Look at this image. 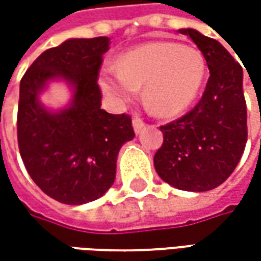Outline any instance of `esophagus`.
Wrapping results in <instances>:
<instances>
[{"label":"esophagus","mask_w":261,"mask_h":261,"mask_svg":"<svg viewBox=\"0 0 261 261\" xmlns=\"http://www.w3.org/2000/svg\"><path fill=\"white\" fill-rule=\"evenodd\" d=\"M132 125H134V130H135V134H139L142 129H144V120L139 117V116H134V120H132Z\"/></svg>","instance_id":"1"}]
</instances>
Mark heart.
Returning a JSON list of instances; mask_svg holds the SVG:
<instances>
[{
  "label": "heart",
  "mask_w": 261,
  "mask_h": 261,
  "mask_svg": "<svg viewBox=\"0 0 261 261\" xmlns=\"http://www.w3.org/2000/svg\"><path fill=\"white\" fill-rule=\"evenodd\" d=\"M205 75V56L197 47L151 42L120 56L117 69H101L98 86L103 94L120 106L135 100L144 87L146 106L156 115L171 117L195 101Z\"/></svg>",
  "instance_id": "b5f03b06"
}]
</instances>
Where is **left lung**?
<instances>
[{
    "label": "left lung",
    "mask_w": 261,
    "mask_h": 261,
    "mask_svg": "<svg viewBox=\"0 0 261 261\" xmlns=\"http://www.w3.org/2000/svg\"><path fill=\"white\" fill-rule=\"evenodd\" d=\"M205 56L209 80L193 110L166 126L154 156L158 175L175 189L207 192L234 171L247 142L243 68L215 39L195 29H180Z\"/></svg>",
    "instance_id": "left-lung-1"
}]
</instances>
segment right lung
Returning a JSON list of instances; mask_svg holds the SVG:
<instances>
[{
	"instance_id": "add662e5",
	"label": "right lung",
	"mask_w": 261,
	"mask_h": 261,
	"mask_svg": "<svg viewBox=\"0 0 261 261\" xmlns=\"http://www.w3.org/2000/svg\"><path fill=\"white\" fill-rule=\"evenodd\" d=\"M110 39H68L47 49L20 83L17 138L25 170L46 195L65 205H84L113 186L116 161L135 132L127 115L101 109L97 84ZM62 81L71 91L68 105L52 111L40 95Z\"/></svg>"
}]
</instances>
